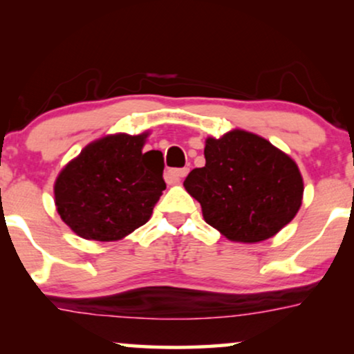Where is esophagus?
Wrapping results in <instances>:
<instances>
[{
  "label": "esophagus",
  "mask_w": 354,
  "mask_h": 354,
  "mask_svg": "<svg viewBox=\"0 0 354 354\" xmlns=\"http://www.w3.org/2000/svg\"><path fill=\"white\" fill-rule=\"evenodd\" d=\"M188 174V169L183 167V169H171V171L167 172V180L169 183H180L182 178L185 177Z\"/></svg>",
  "instance_id": "obj_1"
}]
</instances>
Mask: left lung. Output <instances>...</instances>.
Returning <instances> with one entry per match:
<instances>
[{"label":"left lung","instance_id":"8db88e82","mask_svg":"<svg viewBox=\"0 0 354 354\" xmlns=\"http://www.w3.org/2000/svg\"><path fill=\"white\" fill-rule=\"evenodd\" d=\"M205 167L183 182L203 217L230 241L259 243L279 234L303 201L297 162L259 135L234 129L207 137Z\"/></svg>","mask_w":354,"mask_h":354}]
</instances>
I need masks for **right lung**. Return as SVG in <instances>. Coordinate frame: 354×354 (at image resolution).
<instances>
[{
  "label": "right lung",
  "instance_id": "obj_1",
  "mask_svg": "<svg viewBox=\"0 0 354 354\" xmlns=\"http://www.w3.org/2000/svg\"><path fill=\"white\" fill-rule=\"evenodd\" d=\"M148 135H106L59 172L55 205L74 234L115 241L149 221L166 182L162 153L145 149Z\"/></svg>",
  "mask_w": 354,
  "mask_h": 354
}]
</instances>
